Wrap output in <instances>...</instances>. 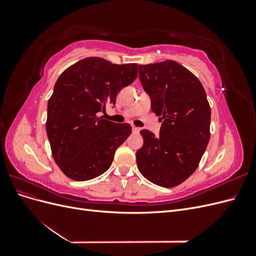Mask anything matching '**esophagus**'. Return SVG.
Instances as JSON below:
<instances>
[{
  "label": "esophagus",
  "instance_id": "1",
  "mask_svg": "<svg viewBox=\"0 0 256 256\" xmlns=\"http://www.w3.org/2000/svg\"><path fill=\"white\" fill-rule=\"evenodd\" d=\"M140 130H141L140 128H138V127H136V126H132V132H134V134H138Z\"/></svg>",
  "mask_w": 256,
  "mask_h": 256
}]
</instances>
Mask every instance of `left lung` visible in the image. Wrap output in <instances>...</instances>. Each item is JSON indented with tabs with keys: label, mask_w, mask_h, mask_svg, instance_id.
Masks as SVG:
<instances>
[{
	"label": "left lung",
	"mask_w": 256,
	"mask_h": 256,
	"mask_svg": "<svg viewBox=\"0 0 256 256\" xmlns=\"http://www.w3.org/2000/svg\"><path fill=\"white\" fill-rule=\"evenodd\" d=\"M138 76L160 116L159 136L140 131V173L154 184L172 188L196 171L210 138V106L196 76L175 60L138 65Z\"/></svg>",
	"instance_id": "8db88e82"
}]
</instances>
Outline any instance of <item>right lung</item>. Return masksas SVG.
<instances>
[{
	"instance_id": "obj_1",
	"label": "right lung",
	"mask_w": 256,
	"mask_h": 256,
	"mask_svg": "<svg viewBox=\"0 0 256 256\" xmlns=\"http://www.w3.org/2000/svg\"><path fill=\"white\" fill-rule=\"evenodd\" d=\"M136 76L138 64L86 58L58 76L48 102L46 129L53 159L70 180H90L111 166L131 126L104 120L98 113L106 104L114 106L118 92Z\"/></svg>"
}]
</instances>
